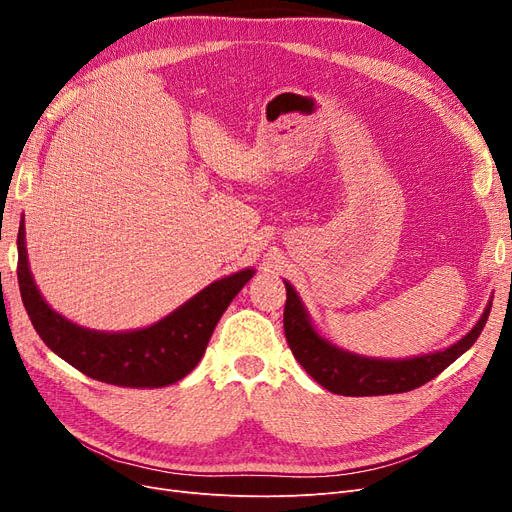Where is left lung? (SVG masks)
I'll return each instance as SVG.
<instances>
[{
  "label": "left lung",
  "mask_w": 512,
  "mask_h": 512,
  "mask_svg": "<svg viewBox=\"0 0 512 512\" xmlns=\"http://www.w3.org/2000/svg\"><path fill=\"white\" fill-rule=\"evenodd\" d=\"M286 284V307H284V331L286 342L294 359L324 389L335 395L367 397V395H393L418 389L425 382L457 361L470 350L489 318L491 305L485 307L483 316L474 324V329L463 335L457 344L440 352H429L412 359H371L348 352L324 339L309 320L297 290Z\"/></svg>",
  "instance_id": "1"
}]
</instances>
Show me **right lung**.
<instances>
[{
  "label": "right lung",
  "mask_w": 512,
  "mask_h": 512,
  "mask_svg": "<svg viewBox=\"0 0 512 512\" xmlns=\"http://www.w3.org/2000/svg\"><path fill=\"white\" fill-rule=\"evenodd\" d=\"M17 247L23 305L42 342L85 376L130 389H158L188 376L203 359L226 307L254 275V269H243L222 277L151 327L106 333L79 327L42 299L29 271L23 220Z\"/></svg>",
  "instance_id": "1"
}]
</instances>
